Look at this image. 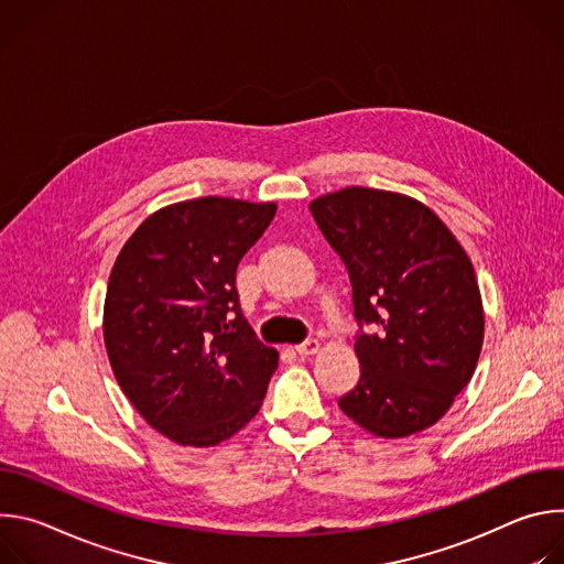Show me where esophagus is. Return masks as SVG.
<instances>
[{
	"mask_svg": "<svg viewBox=\"0 0 564 564\" xmlns=\"http://www.w3.org/2000/svg\"><path fill=\"white\" fill-rule=\"evenodd\" d=\"M294 350H296L299 357H310V355H316L321 350V344L316 339H307V341L299 344Z\"/></svg>",
	"mask_w": 564,
	"mask_h": 564,
	"instance_id": "34e87169",
	"label": "esophagus"
}]
</instances>
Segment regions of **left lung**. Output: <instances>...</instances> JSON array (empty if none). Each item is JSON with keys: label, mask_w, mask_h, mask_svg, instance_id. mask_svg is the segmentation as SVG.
<instances>
[{"label": "left lung", "mask_w": 564, "mask_h": 564, "mask_svg": "<svg viewBox=\"0 0 564 564\" xmlns=\"http://www.w3.org/2000/svg\"><path fill=\"white\" fill-rule=\"evenodd\" d=\"M310 212L346 263L361 333L357 386L339 409L377 437L433 426L470 381L485 310L457 238L424 203L383 189L346 187Z\"/></svg>", "instance_id": "1"}]
</instances>
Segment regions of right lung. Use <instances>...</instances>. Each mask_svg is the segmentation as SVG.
<instances>
[{"instance_id":"add662e5","label":"right lung","mask_w":564,"mask_h":564,"mask_svg":"<svg viewBox=\"0 0 564 564\" xmlns=\"http://www.w3.org/2000/svg\"><path fill=\"white\" fill-rule=\"evenodd\" d=\"M274 203L205 196L151 214L124 243L105 299L113 375L144 422L181 446H216L261 409L279 352L238 305V261Z\"/></svg>"}]
</instances>
